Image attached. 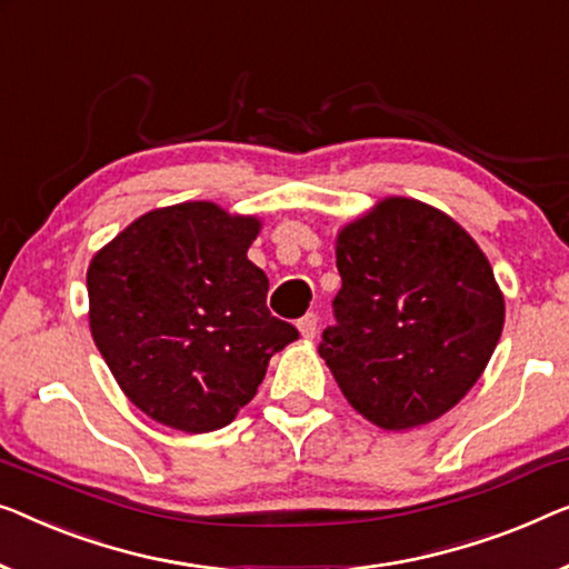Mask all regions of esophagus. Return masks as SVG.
Segmentation results:
<instances>
[{
	"label": "esophagus",
	"instance_id": "obj_1",
	"mask_svg": "<svg viewBox=\"0 0 569 569\" xmlns=\"http://www.w3.org/2000/svg\"><path fill=\"white\" fill-rule=\"evenodd\" d=\"M298 328H300L302 339H312V336H316V331H318V316H316V312H308V316H302L298 320Z\"/></svg>",
	"mask_w": 569,
	"mask_h": 569
}]
</instances>
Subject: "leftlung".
<instances>
[{"mask_svg": "<svg viewBox=\"0 0 569 569\" xmlns=\"http://www.w3.org/2000/svg\"><path fill=\"white\" fill-rule=\"evenodd\" d=\"M341 290L320 357L361 416L402 431L447 413L496 351L506 305L472 238L423 202L390 197L346 226Z\"/></svg>", "mask_w": 569, "mask_h": 569, "instance_id": "left-lung-1", "label": "left lung"}]
</instances>
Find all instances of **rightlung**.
Masks as SVG:
<instances>
[{
	"label": "right lung",
	"mask_w": 569,
	"mask_h": 569,
	"mask_svg": "<svg viewBox=\"0 0 569 569\" xmlns=\"http://www.w3.org/2000/svg\"><path fill=\"white\" fill-rule=\"evenodd\" d=\"M257 218L212 202L146 212L87 271L89 328L130 402L187 433L216 431L257 395L298 328L267 308L246 251Z\"/></svg>",
	"instance_id": "add662e5"
}]
</instances>
